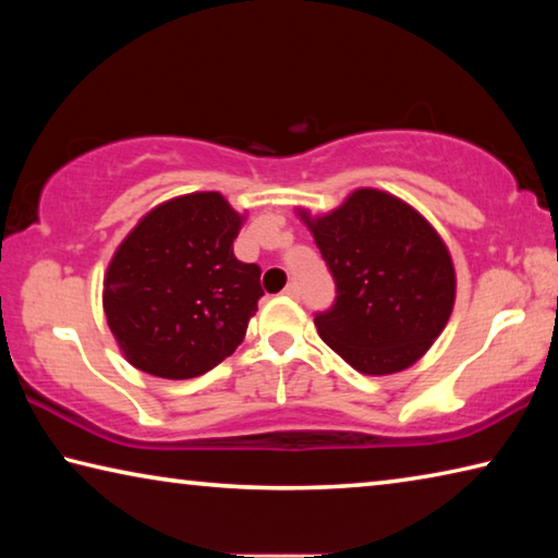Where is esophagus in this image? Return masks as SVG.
Here are the masks:
<instances>
[{
  "instance_id": "34e87169",
  "label": "esophagus",
  "mask_w": 558,
  "mask_h": 558,
  "mask_svg": "<svg viewBox=\"0 0 558 558\" xmlns=\"http://www.w3.org/2000/svg\"><path fill=\"white\" fill-rule=\"evenodd\" d=\"M282 295H288V298H292V300H298V298H300V288L295 286V282H288L286 290H282Z\"/></svg>"
}]
</instances>
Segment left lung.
<instances>
[{
	"instance_id": "left-lung-1",
	"label": "left lung",
	"mask_w": 558,
	"mask_h": 558,
	"mask_svg": "<svg viewBox=\"0 0 558 558\" xmlns=\"http://www.w3.org/2000/svg\"><path fill=\"white\" fill-rule=\"evenodd\" d=\"M300 221L337 282L317 332L352 369L386 376L413 366L446 329L456 266L430 221L384 189L359 186L337 209Z\"/></svg>"
}]
</instances>
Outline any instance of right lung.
<instances>
[{
    "mask_svg": "<svg viewBox=\"0 0 558 558\" xmlns=\"http://www.w3.org/2000/svg\"><path fill=\"white\" fill-rule=\"evenodd\" d=\"M245 214L219 192L157 204L112 253L102 310L122 356L162 379L202 376L243 342L260 268L233 256Z\"/></svg>",
    "mask_w": 558,
    "mask_h": 558,
    "instance_id": "right-lung-1",
    "label": "right lung"
}]
</instances>
